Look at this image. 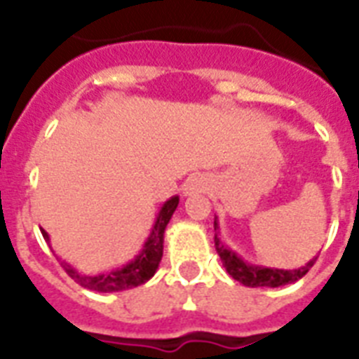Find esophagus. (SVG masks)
I'll list each match as a JSON object with an SVG mask.
<instances>
[{"label": "esophagus", "instance_id": "obj_1", "mask_svg": "<svg viewBox=\"0 0 359 359\" xmlns=\"http://www.w3.org/2000/svg\"><path fill=\"white\" fill-rule=\"evenodd\" d=\"M207 188V182L203 179H191L184 188L186 196H196V194H201L203 190Z\"/></svg>", "mask_w": 359, "mask_h": 359}]
</instances>
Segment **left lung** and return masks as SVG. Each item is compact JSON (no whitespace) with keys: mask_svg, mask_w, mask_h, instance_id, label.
I'll use <instances>...</instances> for the list:
<instances>
[{"mask_svg":"<svg viewBox=\"0 0 359 359\" xmlns=\"http://www.w3.org/2000/svg\"><path fill=\"white\" fill-rule=\"evenodd\" d=\"M214 245L218 251L219 259L224 262L225 270L229 273L231 278L240 281L245 287H281V285H289L304 278L309 268L315 264L317 257H313L311 261L307 262L306 266L296 268V270H281V268H268V266H259V264H250L244 261L238 253L231 250L229 245L225 244L222 236H219V224L218 216L214 218Z\"/></svg>","mask_w":359,"mask_h":359,"instance_id":"1","label":"left lung"}]
</instances>
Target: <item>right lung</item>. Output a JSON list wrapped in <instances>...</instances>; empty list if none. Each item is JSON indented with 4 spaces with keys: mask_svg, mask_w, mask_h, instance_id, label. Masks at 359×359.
Returning a JSON list of instances; mask_svg holds the SVG:
<instances>
[{
    "mask_svg": "<svg viewBox=\"0 0 359 359\" xmlns=\"http://www.w3.org/2000/svg\"><path fill=\"white\" fill-rule=\"evenodd\" d=\"M177 207H179V196L169 197L168 201L163 203L158 210L154 224H152L151 235L147 236L141 251L124 266L104 273H95V276L78 272L67 261H61V266L76 283H80L83 289L95 290V292H121V290L134 289L137 285L147 283L160 266L163 255V233H165V227H168L169 219L177 210ZM42 236L50 244V235L44 229H42Z\"/></svg>",
    "mask_w": 359,
    "mask_h": 359,
    "instance_id": "right-lung-1",
    "label": "right lung"
}]
</instances>
